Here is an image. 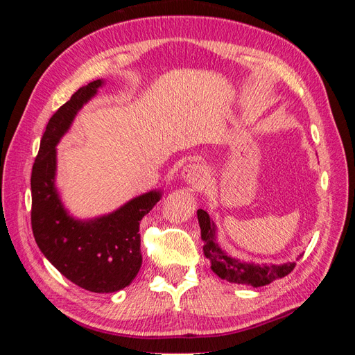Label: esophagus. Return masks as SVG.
Masks as SVG:
<instances>
[{"label":"esophagus","instance_id":"obj_1","mask_svg":"<svg viewBox=\"0 0 355 355\" xmlns=\"http://www.w3.org/2000/svg\"><path fill=\"white\" fill-rule=\"evenodd\" d=\"M180 175L188 185L200 187L204 184V182H206V179L209 176V170L201 163H189L184 168H182Z\"/></svg>","mask_w":355,"mask_h":355}]
</instances>
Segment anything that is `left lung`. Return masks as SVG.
I'll use <instances>...</instances> for the list:
<instances>
[{"mask_svg":"<svg viewBox=\"0 0 355 355\" xmlns=\"http://www.w3.org/2000/svg\"><path fill=\"white\" fill-rule=\"evenodd\" d=\"M198 223L201 228V240L204 241V254L211 262V271L220 277L222 280L237 284H247L261 287L272 283L278 278H283L293 271L295 262L280 265H259L243 262L225 253L216 243V227L210 219L209 213L202 209L197 210Z\"/></svg>","mask_w":355,"mask_h":355,"instance_id":"left-lung-1","label":"left lung"}]
</instances>
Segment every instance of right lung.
<instances>
[{
	"label": "right lung",
	"instance_id": "add662e5",
	"mask_svg": "<svg viewBox=\"0 0 355 355\" xmlns=\"http://www.w3.org/2000/svg\"><path fill=\"white\" fill-rule=\"evenodd\" d=\"M96 80L75 92L53 114L31 175V225L47 259L69 282L94 293H112L133 282L142 265L139 225L159 201V191L139 196L92 220L69 216L55 187L56 145L77 112L102 87Z\"/></svg>",
	"mask_w": 355,
	"mask_h": 355
}]
</instances>
